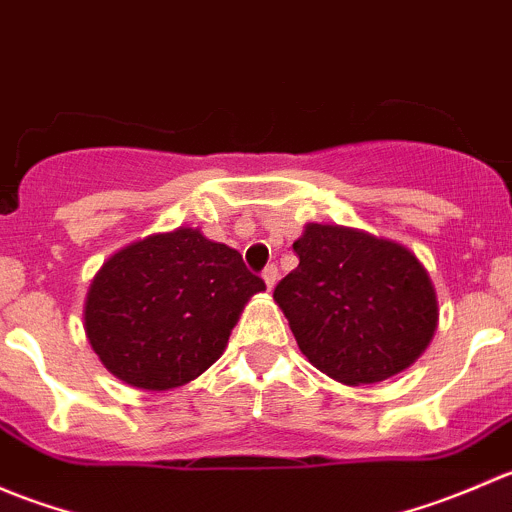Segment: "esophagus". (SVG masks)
Returning a JSON list of instances; mask_svg holds the SVG:
<instances>
[{"instance_id":"1","label":"esophagus","mask_w":512,"mask_h":512,"mask_svg":"<svg viewBox=\"0 0 512 512\" xmlns=\"http://www.w3.org/2000/svg\"><path fill=\"white\" fill-rule=\"evenodd\" d=\"M262 280H265L267 289H272L277 285V280H280V272H277L275 265H267L265 270H262Z\"/></svg>"}]
</instances>
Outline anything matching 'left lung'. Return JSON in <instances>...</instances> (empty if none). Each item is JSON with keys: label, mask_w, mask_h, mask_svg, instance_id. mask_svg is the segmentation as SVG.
<instances>
[{"label": "left lung", "mask_w": 512, "mask_h": 512, "mask_svg": "<svg viewBox=\"0 0 512 512\" xmlns=\"http://www.w3.org/2000/svg\"><path fill=\"white\" fill-rule=\"evenodd\" d=\"M299 265L275 287L299 352L322 374L364 386L401 374L438 327L428 270L401 242L344 225L307 223Z\"/></svg>", "instance_id": "8db88e82"}]
</instances>
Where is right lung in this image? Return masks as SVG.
I'll list each match as a JSON object with an SVG mask.
<instances>
[{"label": "right lung", "instance_id": "add662e5", "mask_svg": "<svg viewBox=\"0 0 512 512\" xmlns=\"http://www.w3.org/2000/svg\"><path fill=\"white\" fill-rule=\"evenodd\" d=\"M265 282L200 227L156 232L113 252L91 280L84 329L123 384L168 391L225 352L232 327Z\"/></svg>", "mask_w": 512, "mask_h": 512}]
</instances>
